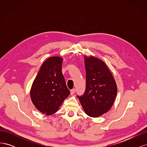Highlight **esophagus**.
I'll return each instance as SVG.
<instances>
[{
	"instance_id": "obj_1",
	"label": "esophagus",
	"mask_w": 147,
	"mask_h": 147,
	"mask_svg": "<svg viewBox=\"0 0 147 147\" xmlns=\"http://www.w3.org/2000/svg\"><path fill=\"white\" fill-rule=\"evenodd\" d=\"M75 92V89H74H74H72V90H70V94H72H72H74Z\"/></svg>"
}]
</instances>
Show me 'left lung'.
I'll list each match as a JSON object with an SVG mask.
<instances>
[{
    "label": "left lung",
    "mask_w": 147,
    "mask_h": 147,
    "mask_svg": "<svg viewBox=\"0 0 147 147\" xmlns=\"http://www.w3.org/2000/svg\"><path fill=\"white\" fill-rule=\"evenodd\" d=\"M84 64L86 90L82 96L77 97L88 115L98 117L112 107L117 93V84L102 61L85 56Z\"/></svg>",
    "instance_id": "left-lung-1"
}]
</instances>
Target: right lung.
I'll use <instances>...</instances> for the list:
<instances>
[{"mask_svg": "<svg viewBox=\"0 0 147 147\" xmlns=\"http://www.w3.org/2000/svg\"><path fill=\"white\" fill-rule=\"evenodd\" d=\"M62 64L61 57H49L42 65L31 88L34 105L47 115L55 113L70 94L62 73Z\"/></svg>", "mask_w": 147, "mask_h": 147, "instance_id": "right-lung-1", "label": "right lung"}]
</instances>
